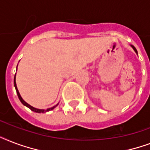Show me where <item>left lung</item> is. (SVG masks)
Listing matches in <instances>:
<instances>
[{
    "label": "left lung",
    "instance_id": "obj_1",
    "mask_svg": "<svg viewBox=\"0 0 150 150\" xmlns=\"http://www.w3.org/2000/svg\"><path fill=\"white\" fill-rule=\"evenodd\" d=\"M132 48H133V49H134V50H135V51L136 52V53H137V50H136V49H135V47H133V46H132Z\"/></svg>",
    "mask_w": 150,
    "mask_h": 150
}]
</instances>
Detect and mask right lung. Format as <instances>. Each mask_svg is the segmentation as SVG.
<instances>
[{
	"instance_id": "add662e5",
	"label": "right lung",
	"mask_w": 150,
	"mask_h": 150,
	"mask_svg": "<svg viewBox=\"0 0 150 150\" xmlns=\"http://www.w3.org/2000/svg\"><path fill=\"white\" fill-rule=\"evenodd\" d=\"M14 86H15V89H16V92H17V94H18V99L20 100V101L22 102V103L23 105H25V106H26L27 107H29V109L31 110H33V111L36 112V113H44V112H47V111H49V110H53L54 108V107H56L57 106L58 104H57L56 106H54V107H51V108H49V109H47V110H40V109H36V108H34L33 107H32V106H30L29 104H28L26 102H25L24 100H23V99L21 97V96H20L19 94V92H18V90L17 89V86H16V82H15V78H14Z\"/></svg>"
}]
</instances>
